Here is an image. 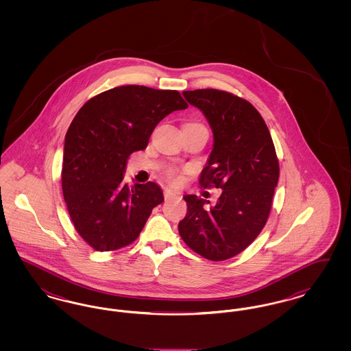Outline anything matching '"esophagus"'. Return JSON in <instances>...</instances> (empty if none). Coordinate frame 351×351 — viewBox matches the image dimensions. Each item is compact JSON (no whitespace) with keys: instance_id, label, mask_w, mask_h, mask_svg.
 <instances>
[{"instance_id":"obj_1","label":"esophagus","mask_w":351,"mask_h":351,"mask_svg":"<svg viewBox=\"0 0 351 351\" xmlns=\"http://www.w3.org/2000/svg\"><path fill=\"white\" fill-rule=\"evenodd\" d=\"M178 196H179V193H176V192L171 191V189H165V199L166 200H169L172 197H178Z\"/></svg>"}]
</instances>
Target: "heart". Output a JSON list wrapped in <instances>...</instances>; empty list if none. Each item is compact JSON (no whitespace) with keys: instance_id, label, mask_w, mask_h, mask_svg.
Returning a JSON list of instances; mask_svg holds the SVG:
<instances>
[{"instance_id":"obj_1","label":"heart","mask_w":351,"mask_h":351,"mask_svg":"<svg viewBox=\"0 0 351 351\" xmlns=\"http://www.w3.org/2000/svg\"><path fill=\"white\" fill-rule=\"evenodd\" d=\"M167 173L168 178H169V179H172V180H180V179H182V176H180L175 169H169Z\"/></svg>"}]
</instances>
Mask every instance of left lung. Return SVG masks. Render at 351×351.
<instances>
[{"label": "left lung", "mask_w": 351, "mask_h": 351, "mask_svg": "<svg viewBox=\"0 0 351 351\" xmlns=\"http://www.w3.org/2000/svg\"><path fill=\"white\" fill-rule=\"evenodd\" d=\"M183 96L200 109L213 133L200 184L222 193L210 206L209 200L185 195L179 234L201 256L225 261L245 250L265 228L279 162L267 125L250 102L217 89L185 90Z\"/></svg>", "instance_id": "1"}]
</instances>
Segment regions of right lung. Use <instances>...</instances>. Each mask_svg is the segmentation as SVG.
<instances>
[{
  "mask_svg": "<svg viewBox=\"0 0 351 351\" xmlns=\"http://www.w3.org/2000/svg\"><path fill=\"white\" fill-rule=\"evenodd\" d=\"M188 104L178 90L142 85L109 89L86 101L64 139L62 188L69 217L95 250L134 242L151 210L165 201L154 182H123L129 156L145 150L155 126Z\"/></svg>",
  "mask_w": 351,
  "mask_h": 351,
  "instance_id": "right-lung-1",
  "label": "right lung"
}]
</instances>
